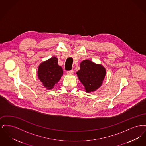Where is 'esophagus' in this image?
<instances>
[{"instance_id":"obj_1","label":"esophagus","mask_w":146,"mask_h":146,"mask_svg":"<svg viewBox=\"0 0 146 146\" xmlns=\"http://www.w3.org/2000/svg\"><path fill=\"white\" fill-rule=\"evenodd\" d=\"M73 72H74V71H73V70H70L67 71V73L68 74H72L73 73Z\"/></svg>"}]
</instances>
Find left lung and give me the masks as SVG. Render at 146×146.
Segmentation results:
<instances>
[{
  "label": "left lung",
  "mask_w": 146,
  "mask_h": 146,
  "mask_svg": "<svg viewBox=\"0 0 146 146\" xmlns=\"http://www.w3.org/2000/svg\"><path fill=\"white\" fill-rule=\"evenodd\" d=\"M76 74L86 92L89 93L96 90L101 86L106 76V70L101 64L85 60L80 63V70Z\"/></svg>",
  "instance_id": "1"
}]
</instances>
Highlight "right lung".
Masks as SVG:
<instances>
[{
  "instance_id": "add662e5",
  "label": "right lung",
  "mask_w": 146,
  "mask_h": 146,
  "mask_svg": "<svg viewBox=\"0 0 146 146\" xmlns=\"http://www.w3.org/2000/svg\"><path fill=\"white\" fill-rule=\"evenodd\" d=\"M62 67L58 64V59L53 57L42 62L38 67V76L47 89L54 88L63 76Z\"/></svg>"
}]
</instances>
